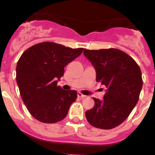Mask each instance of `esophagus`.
I'll return each mask as SVG.
<instances>
[{"label":"esophagus","instance_id":"1","mask_svg":"<svg viewBox=\"0 0 155 155\" xmlns=\"http://www.w3.org/2000/svg\"><path fill=\"white\" fill-rule=\"evenodd\" d=\"M78 96L79 98H85V97H86V95H84V94H81V92H78Z\"/></svg>","mask_w":155,"mask_h":155}]
</instances>
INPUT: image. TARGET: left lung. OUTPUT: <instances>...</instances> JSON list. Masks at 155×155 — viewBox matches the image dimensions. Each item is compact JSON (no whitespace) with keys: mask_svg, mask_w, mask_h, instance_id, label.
I'll list each match as a JSON object with an SVG mask.
<instances>
[{"mask_svg":"<svg viewBox=\"0 0 155 155\" xmlns=\"http://www.w3.org/2000/svg\"><path fill=\"white\" fill-rule=\"evenodd\" d=\"M84 54L95 69L97 81L106 87L103 100L93 98L94 105L86 111V119L96 128L113 129L137 103L143 86L141 71L132 57L117 49H84Z\"/></svg>","mask_w":155,"mask_h":155,"instance_id":"obj_1","label":"left lung"}]
</instances>
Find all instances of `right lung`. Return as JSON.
Segmentation results:
<instances>
[{
	"label": "right lung",
	"instance_id": "1",
	"mask_svg": "<svg viewBox=\"0 0 155 155\" xmlns=\"http://www.w3.org/2000/svg\"><path fill=\"white\" fill-rule=\"evenodd\" d=\"M83 50L43 42L28 48L19 58L16 81L23 102L37 120L54 124L67 116L78 92L62 89L57 82L64 75V68Z\"/></svg>",
	"mask_w": 155,
	"mask_h": 155
}]
</instances>
